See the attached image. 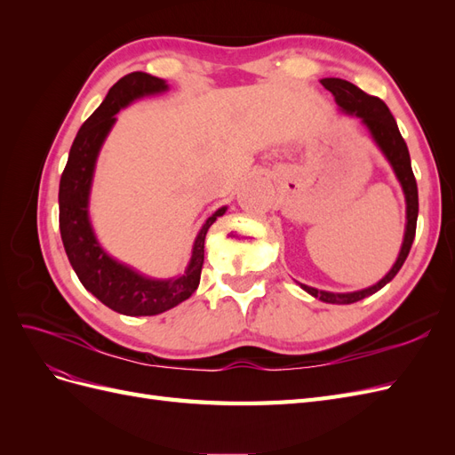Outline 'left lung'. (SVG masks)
<instances>
[{"instance_id":"obj_1","label":"left lung","mask_w":455,"mask_h":455,"mask_svg":"<svg viewBox=\"0 0 455 455\" xmlns=\"http://www.w3.org/2000/svg\"><path fill=\"white\" fill-rule=\"evenodd\" d=\"M321 84L324 85V89H328L334 94V99L343 112L361 117V121L368 127L371 139H374V142L383 151V156L387 157V161L391 163V167L398 178V182H401L404 197H406V231H404L403 249H401V252H398V258L395 261V266L391 267V271L385 275L379 283H376L370 288H364V291L347 292V294L316 291V288H313V286L299 283V286L304 288L306 292H309L315 298H319L321 301H326V304H355V301H359L366 296H371L374 292H378L379 288L387 284L389 281H393L398 269H401L406 261L408 252L411 249V243H414V237H416V224H418V211H419L418 184H416L414 172H411L408 146L403 139L401 131H398V127H396V121H395L393 114L389 112V108L385 106V102L379 100L378 96L366 94L364 91L349 84V81H346V79L324 77V79H321Z\"/></svg>"}]
</instances>
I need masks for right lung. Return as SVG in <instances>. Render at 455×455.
<instances>
[{
	"label": "right lung",
	"mask_w": 455,
	"mask_h": 455,
	"mask_svg": "<svg viewBox=\"0 0 455 455\" xmlns=\"http://www.w3.org/2000/svg\"><path fill=\"white\" fill-rule=\"evenodd\" d=\"M167 89L169 85L164 84V79L144 72H132L121 77L108 91L104 102L96 108V112L81 125L60 176L59 222L68 259H70L81 284L92 296L99 298L109 309L129 316L169 311L197 291L204 259L206 231L228 209V206L218 209L201 228L194 243V251H191L189 266L182 277L167 281L144 277L109 258L96 241L89 222V191L96 157H99L109 129L114 127L116 114L140 96Z\"/></svg>",
	"instance_id": "right-lung-1"
}]
</instances>
